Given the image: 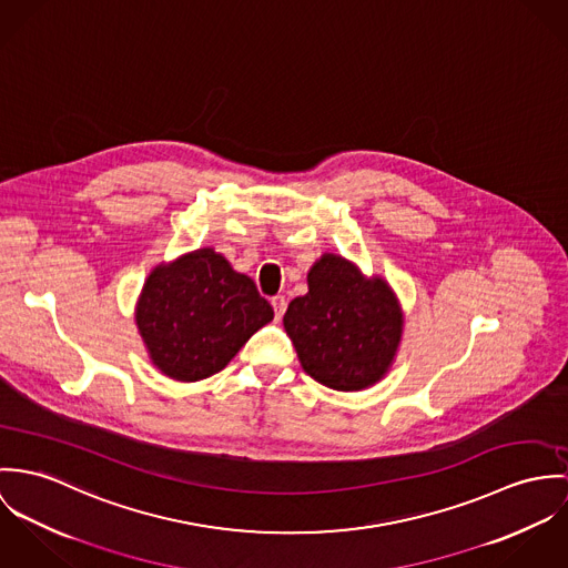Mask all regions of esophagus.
Returning <instances> with one entry per match:
<instances>
[{"mask_svg":"<svg viewBox=\"0 0 568 568\" xmlns=\"http://www.w3.org/2000/svg\"><path fill=\"white\" fill-rule=\"evenodd\" d=\"M272 307H274V314H276V320H281L283 314H285V307H287V301H285V296H274L272 298Z\"/></svg>","mask_w":568,"mask_h":568,"instance_id":"34e87169","label":"esophagus"}]
</instances>
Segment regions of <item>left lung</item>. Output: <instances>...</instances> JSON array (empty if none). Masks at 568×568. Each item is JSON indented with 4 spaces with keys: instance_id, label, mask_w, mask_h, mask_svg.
Wrapping results in <instances>:
<instances>
[{
    "instance_id": "obj_1",
    "label": "left lung",
    "mask_w": 568,
    "mask_h": 568,
    "mask_svg": "<svg viewBox=\"0 0 568 568\" xmlns=\"http://www.w3.org/2000/svg\"><path fill=\"white\" fill-rule=\"evenodd\" d=\"M307 285L283 317L303 371L339 392L375 385L394 364L405 324L389 283L364 276L342 254L324 253L307 272Z\"/></svg>"
}]
</instances>
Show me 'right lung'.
<instances>
[{
  "instance_id": "1",
  "label": "right lung",
  "mask_w": 568,
  "mask_h": 568,
  "mask_svg": "<svg viewBox=\"0 0 568 568\" xmlns=\"http://www.w3.org/2000/svg\"><path fill=\"white\" fill-rule=\"evenodd\" d=\"M272 317L253 278L235 272L213 248L159 263L134 307V322L154 368L185 383L224 371Z\"/></svg>"
}]
</instances>
